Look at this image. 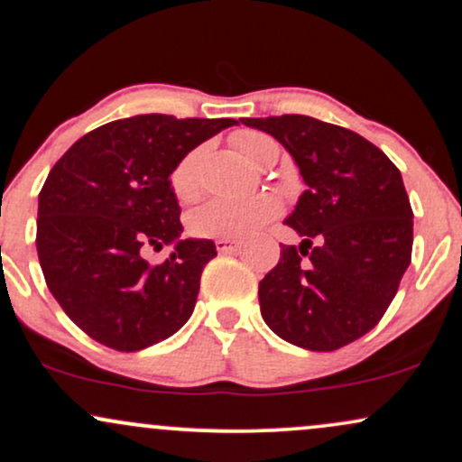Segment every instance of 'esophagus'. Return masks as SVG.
I'll list each match as a JSON object with an SVG mask.
<instances>
[{"mask_svg":"<svg viewBox=\"0 0 462 462\" xmlns=\"http://www.w3.org/2000/svg\"><path fill=\"white\" fill-rule=\"evenodd\" d=\"M216 248H217V253H236L242 248V242L240 240H225V237H220V240H216Z\"/></svg>","mask_w":462,"mask_h":462,"instance_id":"esophagus-1","label":"esophagus"}]
</instances>
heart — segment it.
<instances>
[{"label": "heart", "instance_id": "heart-1", "mask_svg": "<svg viewBox=\"0 0 462 462\" xmlns=\"http://www.w3.org/2000/svg\"><path fill=\"white\" fill-rule=\"evenodd\" d=\"M233 143L240 150L248 163L257 165L271 150H277V143L268 134L245 131L233 137ZM200 150H191L170 174L174 196L183 203L194 200L200 191L199 179ZM282 211V203L273 194H255L248 199H211L209 203L189 216V231L199 237H225V240H240L262 229L268 220Z\"/></svg>", "mask_w": 462, "mask_h": 462}]
</instances>
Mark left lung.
Masks as SVG:
<instances>
[{"instance_id":"obj_1","label":"left lung","mask_w":462,"mask_h":462,"mask_svg":"<svg viewBox=\"0 0 462 462\" xmlns=\"http://www.w3.org/2000/svg\"><path fill=\"white\" fill-rule=\"evenodd\" d=\"M242 124L273 134L308 185L286 217L303 240L282 245L279 263L259 282L262 319L310 351L354 343L380 323L411 263L412 209L402 172L336 124L308 116Z\"/></svg>"}]
</instances>
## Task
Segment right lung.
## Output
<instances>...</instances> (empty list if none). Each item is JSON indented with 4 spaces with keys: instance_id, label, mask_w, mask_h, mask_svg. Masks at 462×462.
I'll return each instance as SVG.
<instances>
[{
    "instance_id": "right-lung-1",
    "label": "right lung",
    "mask_w": 462,
    "mask_h": 462,
    "mask_svg": "<svg viewBox=\"0 0 462 462\" xmlns=\"http://www.w3.org/2000/svg\"><path fill=\"white\" fill-rule=\"evenodd\" d=\"M236 119L148 113L87 133L56 162L39 194L36 253L50 292L97 343L139 351L162 343L194 312L211 240L180 237L170 174ZM172 244L159 267L143 247Z\"/></svg>"
}]
</instances>
